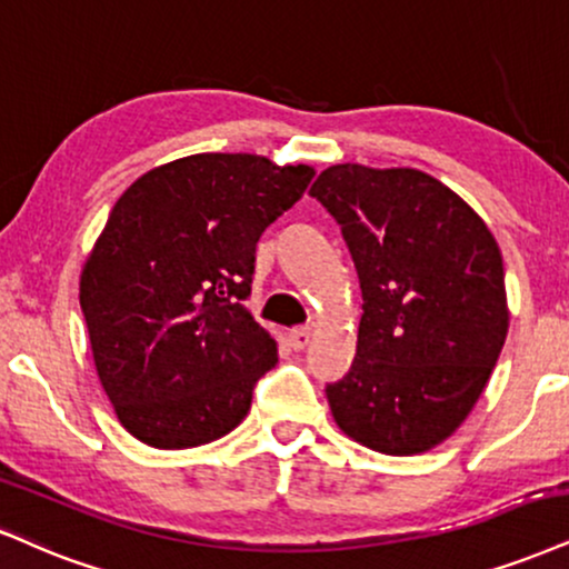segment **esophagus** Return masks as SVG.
<instances>
[{
  "instance_id": "34e87169",
  "label": "esophagus",
  "mask_w": 569,
  "mask_h": 569,
  "mask_svg": "<svg viewBox=\"0 0 569 569\" xmlns=\"http://www.w3.org/2000/svg\"><path fill=\"white\" fill-rule=\"evenodd\" d=\"M308 342H311V332H308L306 327H300V329H292L290 332V346L296 348V350H303Z\"/></svg>"
}]
</instances>
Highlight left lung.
<instances>
[{
  "label": "left lung",
  "instance_id": "obj_1",
  "mask_svg": "<svg viewBox=\"0 0 569 569\" xmlns=\"http://www.w3.org/2000/svg\"><path fill=\"white\" fill-rule=\"evenodd\" d=\"M308 194L340 223L363 298L353 367L327 385L335 425L371 451H432L475 409L507 340L499 242L417 168L338 163Z\"/></svg>",
  "mask_w": 569,
  "mask_h": 569
}]
</instances>
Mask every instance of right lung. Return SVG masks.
Masks as SVG:
<instances>
[{"instance_id":"obj_1","label":"right lung","mask_w":569,"mask_h":569,"mask_svg":"<svg viewBox=\"0 0 569 569\" xmlns=\"http://www.w3.org/2000/svg\"><path fill=\"white\" fill-rule=\"evenodd\" d=\"M313 168L200 152L147 171L118 198L81 269L91 356L137 440L206 446L248 417L277 340L252 319L256 244L303 198Z\"/></svg>"}]
</instances>
